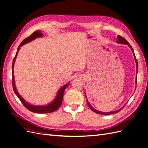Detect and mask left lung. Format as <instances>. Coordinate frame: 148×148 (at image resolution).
<instances>
[{"label":"left lung","mask_w":148,"mask_h":148,"mask_svg":"<svg viewBox=\"0 0 148 148\" xmlns=\"http://www.w3.org/2000/svg\"><path fill=\"white\" fill-rule=\"evenodd\" d=\"M117 42L119 43V44H127V45L128 46V47L131 49V50L133 53V56H134V57H135V62H136V81H135V83H136V79H137V73H138V62H137V60L136 59V57H135V52H134L133 49H132V47L131 46V45H130L129 42L127 41L126 39H124L123 37L120 36H117ZM85 97H86V92H85ZM86 101H87V103H88V106L89 107V108H90L93 112H95L97 113V114H101V115H110V114H115V113H117L119 112V111H120L121 110H122L124 106L127 104H125V106L123 107H122V108L119 109V110H115V111H112V112H101V111H99V110H97L96 109H95V108H93V107L91 106V104H89V102H88L87 98H86Z\"/></svg>","instance_id":"8db88e82"}]
</instances>
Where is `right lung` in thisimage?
<instances>
[{
    "label": "right lung",
    "mask_w": 148,
    "mask_h": 148,
    "mask_svg": "<svg viewBox=\"0 0 148 148\" xmlns=\"http://www.w3.org/2000/svg\"><path fill=\"white\" fill-rule=\"evenodd\" d=\"M43 36V34L41 31H36L34 32L31 34L30 36L28 38L25 39L23 41L21 42L20 44V46H18V48L17 49V51L16 53V55L15 56L14 59L13 60V63H12V85H13V91H14L15 95L17 96V97L19 98V99L21 101V102L23 103V104L25 106L26 109H28L29 110L33 112L34 113H39V114H45V113H50L52 112L56 111L59 108V107L62 104V99H63V96H64V93L65 89L66 88L69 86V84L70 82L67 83L65 85H64L63 86H62L59 89V91H57V93L56 95V96L55 97V99H53L52 102H51L49 104L47 105H44V106H34L29 104L28 102H26L23 97L20 95V94L18 92L17 89L15 86V78H14V72H13V67H14V64H15V62L16 60V58L17 56L18 53V51L20 49V47L23 46L24 44H27L31 41H33L34 39H37L38 38H41Z\"/></svg>",
    "instance_id": "obj_1"
}]
</instances>
